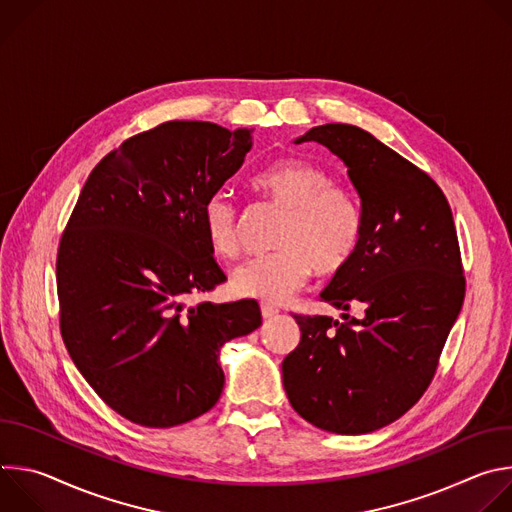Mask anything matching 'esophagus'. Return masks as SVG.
<instances>
[{
  "label": "esophagus",
  "mask_w": 512,
  "mask_h": 512,
  "mask_svg": "<svg viewBox=\"0 0 512 512\" xmlns=\"http://www.w3.org/2000/svg\"><path fill=\"white\" fill-rule=\"evenodd\" d=\"M279 314V310L275 308V306H271V304H261V316L263 318H273V316H277Z\"/></svg>",
  "instance_id": "34e87169"
}]
</instances>
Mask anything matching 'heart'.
Instances as JSON below:
<instances>
[{"instance_id": "b5f03b06", "label": "heart", "mask_w": 512, "mask_h": 512, "mask_svg": "<svg viewBox=\"0 0 512 512\" xmlns=\"http://www.w3.org/2000/svg\"><path fill=\"white\" fill-rule=\"evenodd\" d=\"M249 188L283 208L285 216L275 235L277 251L235 269V296L279 304L294 296L312 271L330 277L352 263L362 241V210L350 190L334 184L332 172L302 158H283L257 170ZM200 227L218 259L241 253V218L227 194L204 200Z\"/></svg>"}]
</instances>
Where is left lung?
I'll list each match as a JSON object with an SVG mask.
<instances>
[{"instance_id":"left-lung-1","label":"left lung","mask_w":512,"mask_h":512,"mask_svg":"<svg viewBox=\"0 0 512 512\" xmlns=\"http://www.w3.org/2000/svg\"><path fill=\"white\" fill-rule=\"evenodd\" d=\"M338 156L362 206L352 263L320 298L342 314L294 316L302 338L281 362L287 399L312 425L344 435L381 429L429 387L462 310L466 279L452 208L423 170L375 135L346 123L312 127Z\"/></svg>"}]
</instances>
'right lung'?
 I'll return each instance as SVG.
<instances>
[{
    "instance_id": "add662e5",
    "label": "right lung",
    "mask_w": 512,
    "mask_h": 512,
    "mask_svg": "<svg viewBox=\"0 0 512 512\" xmlns=\"http://www.w3.org/2000/svg\"><path fill=\"white\" fill-rule=\"evenodd\" d=\"M253 129L168 121L91 172L56 257L60 334L81 375L125 419L174 427L214 407L223 344L261 326L257 302H198L227 281L200 210L243 166Z\"/></svg>"
}]
</instances>
